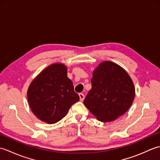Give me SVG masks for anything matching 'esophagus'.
<instances>
[{
    "mask_svg": "<svg viewBox=\"0 0 160 160\" xmlns=\"http://www.w3.org/2000/svg\"><path fill=\"white\" fill-rule=\"evenodd\" d=\"M79 97H80V101H83L84 99V95L83 93H79Z\"/></svg>",
    "mask_w": 160,
    "mask_h": 160,
    "instance_id": "esophagus-1",
    "label": "esophagus"
}]
</instances>
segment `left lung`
I'll use <instances>...</instances> for the list:
<instances>
[{
  "label": "left lung",
  "mask_w": 160,
  "mask_h": 160,
  "mask_svg": "<svg viewBox=\"0 0 160 160\" xmlns=\"http://www.w3.org/2000/svg\"><path fill=\"white\" fill-rule=\"evenodd\" d=\"M92 88L84 104L98 120L112 122L124 114L135 98V87L123 68L104 61L93 71Z\"/></svg>",
  "instance_id": "obj_1"
}]
</instances>
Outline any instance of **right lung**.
<instances>
[{"instance_id": "add662e5", "label": "right lung", "mask_w": 160, "mask_h": 160, "mask_svg": "<svg viewBox=\"0 0 160 160\" xmlns=\"http://www.w3.org/2000/svg\"><path fill=\"white\" fill-rule=\"evenodd\" d=\"M27 94L33 113L47 124L62 120L80 100L67 77V67L62 63L50 64L42 70L29 84Z\"/></svg>"}]
</instances>
